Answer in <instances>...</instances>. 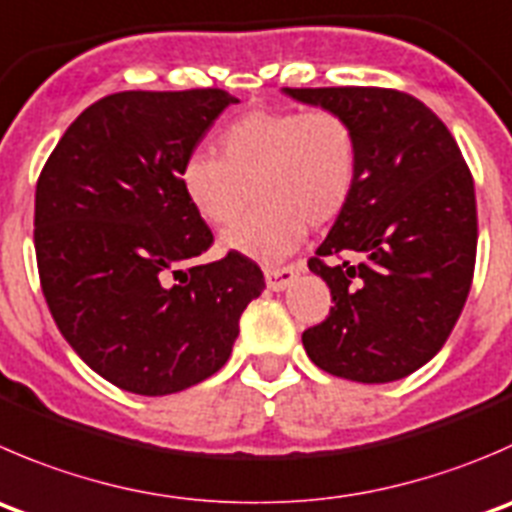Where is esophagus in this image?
I'll use <instances>...</instances> for the list:
<instances>
[{
	"instance_id": "esophagus-1",
	"label": "esophagus",
	"mask_w": 512,
	"mask_h": 512,
	"mask_svg": "<svg viewBox=\"0 0 512 512\" xmlns=\"http://www.w3.org/2000/svg\"><path fill=\"white\" fill-rule=\"evenodd\" d=\"M297 277V267L295 265H267L265 267V280L267 287L275 292L285 290L290 287V282Z\"/></svg>"
}]
</instances>
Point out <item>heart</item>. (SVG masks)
<instances>
[{
    "label": "heart",
    "mask_w": 512,
    "mask_h": 512,
    "mask_svg": "<svg viewBox=\"0 0 512 512\" xmlns=\"http://www.w3.org/2000/svg\"><path fill=\"white\" fill-rule=\"evenodd\" d=\"M212 157H190L180 185L212 227H230L250 202L260 205L222 235V247L257 260L295 250L307 225L325 227L350 202L360 165L355 127L327 107L257 109L225 124Z\"/></svg>",
    "instance_id": "obj_1"
}]
</instances>
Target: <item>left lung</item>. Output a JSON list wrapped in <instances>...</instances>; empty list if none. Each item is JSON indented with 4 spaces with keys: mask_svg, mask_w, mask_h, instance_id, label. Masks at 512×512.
<instances>
[{
    "mask_svg": "<svg viewBox=\"0 0 512 512\" xmlns=\"http://www.w3.org/2000/svg\"><path fill=\"white\" fill-rule=\"evenodd\" d=\"M355 127L350 202L307 260L330 287V315L302 332L320 370L393 382L438 355L475 272V185L458 142L413 94L385 87H285Z\"/></svg>",
    "mask_w": 512,
    "mask_h": 512,
    "instance_id": "8db88e82",
    "label": "left lung"
}]
</instances>
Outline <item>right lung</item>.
<instances>
[{
    "label": "right lung",
    "mask_w": 512,
    "mask_h": 512,
    "mask_svg": "<svg viewBox=\"0 0 512 512\" xmlns=\"http://www.w3.org/2000/svg\"><path fill=\"white\" fill-rule=\"evenodd\" d=\"M225 89L117 92L64 132L34 192L44 300L97 375L137 395H172L215 375L240 315L265 290L240 252L197 265L210 227L182 165L227 104Z\"/></svg>",
    "instance_id": "obj_1"
}]
</instances>
